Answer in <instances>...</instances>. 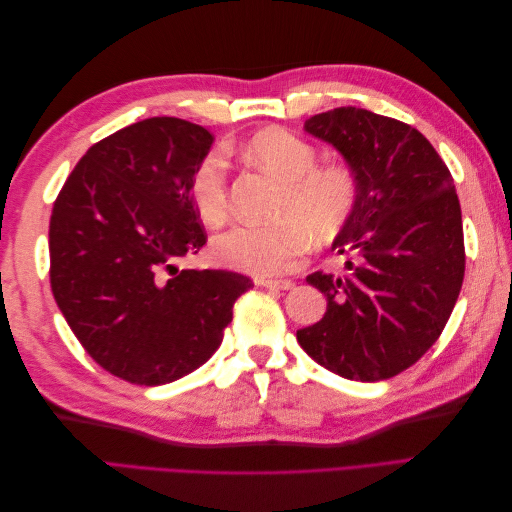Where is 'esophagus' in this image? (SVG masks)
Here are the masks:
<instances>
[{
    "instance_id": "esophagus-1",
    "label": "esophagus",
    "mask_w": 512,
    "mask_h": 512,
    "mask_svg": "<svg viewBox=\"0 0 512 512\" xmlns=\"http://www.w3.org/2000/svg\"><path fill=\"white\" fill-rule=\"evenodd\" d=\"M256 284L258 286H265V288H275V290H290V288H294L292 280H271V277H258Z\"/></svg>"
}]
</instances>
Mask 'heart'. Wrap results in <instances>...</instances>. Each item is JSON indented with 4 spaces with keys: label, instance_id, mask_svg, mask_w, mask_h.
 <instances>
[{
    "label": "heart",
    "instance_id": "obj_1",
    "mask_svg": "<svg viewBox=\"0 0 512 512\" xmlns=\"http://www.w3.org/2000/svg\"><path fill=\"white\" fill-rule=\"evenodd\" d=\"M247 156L286 183L280 205L282 222H237L213 239V256L222 265L275 275L297 269L316 241H329L352 218L359 183L344 164L318 166L316 149L282 128L258 132L245 147ZM192 198L200 218L220 224L228 213L226 160L211 151L192 179Z\"/></svg>",
    "mask_w": 512,
    "mask_h": 512
}]
</instances>
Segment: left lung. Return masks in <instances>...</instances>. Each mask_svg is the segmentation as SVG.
Masks as SVG:
<instances>
[{
  "instance_id": "8db88e82",
  "label": "left lung",
  "mask_w": 512,
  "mask_h": 512,
  "mask_svg": "<svg viewBox=\"0 0 512 512\" xmlns=\"http://www.w3.org/2000/svg\"><path fill=\"white\" fill-rule=\"evenodd\" d=\"M303 130L339 151L359 200L331 245L348 256V273L307 275L327 297V312L297 339L337 376L393 378L436 344L463 284L453 177L416 128L365 108H333L309 117Z\"/></svg>"
}]
</instances>
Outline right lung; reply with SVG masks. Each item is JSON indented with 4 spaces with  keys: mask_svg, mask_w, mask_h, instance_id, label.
I'll use <instances>...</instances> for the list:
<instances>
[{
    "mask_svg": "<svg viewBox=\"0 0 512 512\" xmlns=\"http://www.w3.org/2000/svg\"><path fill=\"white\" fill-rule=\"evenodd\" d=\"M211 145V132L177 117L132 123L87 149L53 205V297L91 359L132 384L207 363L254 286L177 265L207 241L192 179Z\"/></svg>",
    "mask_w": 512,
    "mask_h": 512,
    "instance_id": "add662e5",
    "label": "right lung"
}]
</instances>
